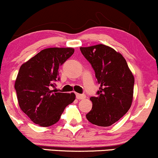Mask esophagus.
Returning <instances> with one entry per match:
<instances>
[{
    "mask_svg": "<svg viewBox=\"0 0 158 158\" xmlns=\"http://www.w3.org/2000/svg\"><path fill=\"white\" fill-rule=\"evenodd\" d=\"M77 99H84L86 98V96L85 95V94H77Z\"/></svg>",
    "mask_w": 158,
    "mask_h": 158,
    "instance_id": "obj_1",
    "label": "esophagus"
}]
</instances>
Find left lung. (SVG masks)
I'll list each match as a JSON object with an SVG mask.
<instances>
[{"mask_svg":"<svg viewBox=\"0 0 158 158\" xmlns=\"http://www.w3.org/2000/svg\"><path fill=\"white\" fill-rule=\"evenodd\" d=\"M91 64L97 83V97H91V110L86 118L98 126H111L129 110L133 100L135 78L126 59L113 48L104 44L80 48Z\"/></svg>","mask_w":158,"mask_h":158,"instance_id":"8db88e82","label":"left lung"}]
</instances>
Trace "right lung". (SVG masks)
<instances>
[{"label": "right lung", "mask_w": 158, "mask_h": 158, "mask_svg": "<svg viewBox=\"0 0 158 158\" xmlns=\"http://www.w3.org/2000/svg\"><path fill=\"white\" fill-rule=\"evenodd\" d=\"M74 52L71 48H47L40 51L19 69L15 83L21 109L35 124L50 126L59 120L74 93H54L52 87L60 79L59 66Z\"/></svg>", "instance_id": "1"}]
</instances>
